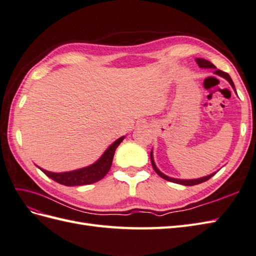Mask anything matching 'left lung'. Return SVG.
Instances as JSON below:
<instances>
[{"label": "left lung", "mask_w": 256, "mask_h": 256, "mask_svg": "<svg viewBox=\"0 0 256 256\" xmlns=\"http://www.w3.org/2000/svg\"><path fill=\"white\" fill-rule=\"evenodd\" d=\"M196 62L198 64V66H199L200 68H204V69H215V70H214V74H218V76H222V78H226V80L229 82V84L232 85V88H234V93L237 94V92H236L234 84V82H232V80L230 76H229L228 74H226V72L222 71V70H218V69H216L215 66H214L212 62H208V60H203V58H196ZM150 160H152V164L154 170L156 171V173L160 176V178H162L163 180H166L172 182H176V184H180V185H184V186H194V185L201 184V182H206L208 180H210V178H212V176H214V175L216 174V172H215V173H212V174H210V175L203 176V178H194V180H180V178H170V176H168V175H166V174H163V173L160 171V170H159L158 168H156V163H154V152H152H152H150Z\"/></svg>", "instance_id": "1"}]
</instances>
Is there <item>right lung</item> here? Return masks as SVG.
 <instances>
[{
    "label": "right lung",
    "instance_id": "right-lung-1",
    "mask_svg": "<svg viewBox=\"0 0 256 256\" xmlns=\"http://www.w3.org/2000/svg\"><path fill=\"white\" fill-rule=\"evenodd\" d=\"M124 138H126V137L121 136L120 138H118L116 142H114L106 150H104V152L102 154L100 158L88 166L62 173L50 172L44 168H41L38 166V168H40L44 174H46L50 178L64 186H82L93 184V182H96L104 178L109 172L111 164H112L116 149Z\"/></svg>",
    "mask_w": 256,
    "mask_h": 256
}]
</instances>
